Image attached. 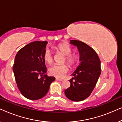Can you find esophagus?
<instances>
[{
    "label": "esophagus",
    "instance_id": "obj_1",
    "mask_svg": "<svg viewBox=\"0 0 122 122\" xmlns=\"http://www.w3.org/2000/svg\"><path fill=\"white\" fill-rule=\"evenodd\" d=\"M56 81H63V79H59V78H56Z\"/></svg>",
    "mask_w": 122,
    "mask_h": 122
}]
</instances>
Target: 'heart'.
<instances>
[{
	"label": "heart",
	"instance_id": "1",
	"mask_svg": "<svg viewBox=\"0 0 122 122\" xmlns=\"http://www.w3.org/2000/svg\"><path fill=\"white\" fill-rule=\"evenodd\" d=\"M54 49L58 52L61 53L65 56L63 63L66 61L68 66H72L75 65L77 58L76 55L71 54V48L66 43H61L54 47ZM43 58L44 61L47 64H51L53 61V56L50 49H46L43 53ZM68 68L66 65H54L49 69V73L51 76L57 78H63L67 73Z\"/></svg>",
	"mask_w": 122,
	"mask_h": 122
}]
</instances>
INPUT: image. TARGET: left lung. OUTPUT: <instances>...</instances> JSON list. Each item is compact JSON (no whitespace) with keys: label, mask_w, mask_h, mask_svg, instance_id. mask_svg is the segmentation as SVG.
<instances>
[{"label":"left lung","mask_w":122,"mask_h":122,"mask_svg":"<svg viewBox=\"0 0 122 122\" xmlns=\"http://www.w3.org/2000/svg\"><path fill=\"white\" fill-rule=\"evenodd\" d=\"M70 44L77 47L81 63L71 74V86L64 93L71 101L80 102L88 98L94 89L101 75V61L97 53L86 43L71 40Z\"/></svg>","instance_id":"obj_1"}]
</instances>
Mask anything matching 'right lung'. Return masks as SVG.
<instances>
[{"mask_svg":"<svg viewBox=\"0 0 122 122\" xmlns=\"http://www.w3.org/2000/svg\"><path fill=\"white\" fill-rule=\"evenodd\" d=\"M47 44L46 41L31 42L20 49L15 57L13 68L15 79L21 94L27 99L44 97L56 79L46 74L43 56Z\"/></svg>","mask_w":122,"mask_h":122,"instance_id":"1","label":"right lung"}]
</instances>
